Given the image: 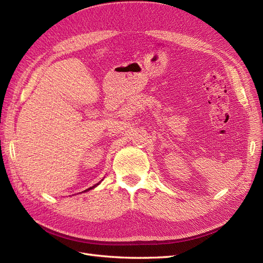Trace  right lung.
Listing matches in <instances>:
<instances>
[{
    "label": "right lung",
    "instance_id": "1",
    "mask_svg": "<svg viewBox=\"0 0 263 263\" xmlns=\"http://www.w3.org/2000/svg\"><path fill=\"white\" fill-rule=\"evenodd\" d=\"M99 184H100V182H99V183H98V184H95V185H93V186H92V187H89V189H87V190H85V191H90V190H91V189H93V187H95V186H97V185H99Z\"/></svg>",
    "mask_w": 263,
    "mask_h": 263
}]
</instances>
